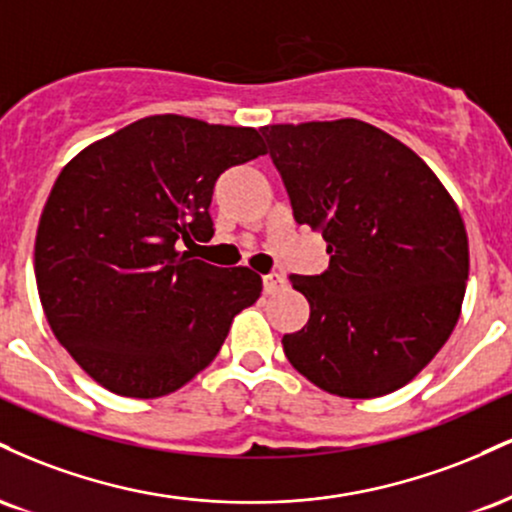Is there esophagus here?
Wrapping results in <instances>:
<instances>
[{
    "instance_id": "1",
    "label": "esophagus",
    "mask_w": 512,
    "mask_h": 512,
    "mask_svg": "<svg viewBox=\"0 0 512 512\" xmlns=\"http://www.w3.org/2000/svg\"><path fill=\"white\" fill-rule=\"evenodd\" d=\"M262 281H264V293H267V296H274V293L286 289V279L281 274H267Z\"/></svg>"
}]
</instances>
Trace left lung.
<instances>
[{
	"instance_id": "1",
	"label": "left lung",
	"mask_w": 512,
	"mask_h": 512,
	"mask_svg": "<svg viewBox=\"0 0 512 512\" xmlns=\"http://www.w3.org/2000/svg\"><path fill=\"white\" fill-rule=\"evenodd\" d=\"M260 132L293 216L330 252L325 274L291 276L310 320L284 334V354L330 395H390L431 363L460 320L469 276L460 209L407 144L368 122Z\"/></svg>"
}]
</instances>
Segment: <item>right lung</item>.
Segmentation results:
<instances>
[{
	"label": "right lung",
	"instance_id": "obj_1",
	"mask_svg": "<svg viewBox=\"0 0 512 512\" xmlns=\"http://www.w3.org/2000/svg\"><path fill=\"white\" fill-rule=\"evenodd\" d=\"M262 154L255 127L151 115L88 144L57 175L35 236L38 296L57 342L105 390H180L260 298V274L192 260L178 245L214 236L216 178Z\"/></svg>",
	"mask_w": 512,
	"mask_h": 512
}]
</instances>
